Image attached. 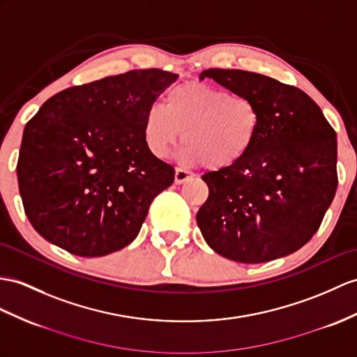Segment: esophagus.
I'll list each match as a JSON object with an SVG mask.
<instances>
[{"label": "esophagus", "mask_w": 357, "mask_h": 357, "mask_svg": "<svg viewBox=\"0 0 357 357\" xmlns=\"http://www.w3.org/2000/svg\"><path fill=\"white\" fill-rule=\"evenodd\" d=\"M190 177H192V172H189L183 168H177L176 169V183L177 185H181L185 183V181H188Z\"/></svg>", "instance_id": "1"}]
</instances>
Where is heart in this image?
Instances as JSON below:
<instances>
[{
  "mask_svg": "<svg viewBox=\"0 0 357 357\" xmlns=\"http://www.w3.org/2000/svg\"><path fill=\"white\" fill-rule=\"evenodd\" d=\"M262 115L257 102L245 95L188 82L169 89L165 107L153 104L145 112L142 135L146 149L165 158L181 136L180 158L222 169L238 163L256 144Z\"/></svg>",
  "mask_w": 357,
  "mask_h": 357,
  "instance_id": "1",
  "label": "heart"
}]
</instances>
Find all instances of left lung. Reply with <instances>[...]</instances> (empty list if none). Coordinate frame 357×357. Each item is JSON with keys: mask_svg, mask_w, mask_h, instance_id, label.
I'll list each match as a JSON object with an SVG mask.
<instances>
[{"mask_svg": "<svg viewBox=\"0 0 357 357\" xmlns=\"http://www.w3.org/2000/svg\"><path fill=\"white\" fill-rule=\"evenodd\" d=\"M213 78L253 98L262 127L231 167L202 177L208 188L197 224L215 253L241 264L288 256L310 241L337 188L336 133L307 93L262 74L212 68Z\"/></svg>", "mask_w": 357, "mask_h": 357, "instance_id": "obj_1", "label": "left lung"}]
</instances>
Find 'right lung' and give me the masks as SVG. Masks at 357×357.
Here are the masks:
<instances>
[{"label":"right lung","instance_id":"add662e5","mask_svg":"<svg viewBox=\"0 0 357 357\" xmlns=\"http://www.w3.org/2000/svg\"><path fill=\"white\" fill-rule=\"evenodd\" d=\"M177 77L133 69L42 104L24 128L16 172L25 215L43 239L82 257L135 241L151 202L176 174L146 149L142 126Z\"/></svg>","mask_w":357,"mask_h":357}]
</instances>
